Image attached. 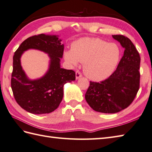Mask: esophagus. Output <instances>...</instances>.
I'll use <instances>...</instances> for the list:
<instances>
[{"mask_svg":"<svg viewBox=\"0 0 152 152\" xmlns=\"http://www.w3.org/2000/svg\"><path fill=\"white\" fill-rule=\"evenodd\" d=\"M75 75H76V79H78L80 78V77H82V74L80 73V72H79V71H77V72H76Z\"/></svg>","mask_w":152,"mask_h":152,"instance_id":"esophagus-1","label":"esophagus"}]
</instances>
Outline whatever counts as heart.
I'll return each mask as SVG.
<instances>
[{
  "label": "heart",
  "mask_w": 152,
  "mask_h": 152,
  "mask_svg": "<svg viewBox=\"0 0 152 152\" xmlns=\"http://www.w3.org/2000/svg\"><path fill=\"white\" fill-rule=\"evenodd\" d=\"M119 46L98 38L80 39L74 42L71 50L65 52L64 57L70 65L76 66L84 63V72L94 80L106 79L115 69L120 58Z\"/></svg>",
  "instance_id": "obj_1"
}]
</instances>
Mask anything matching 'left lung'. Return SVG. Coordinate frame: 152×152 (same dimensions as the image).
Masks as SVG:
<instances>
[{"mask_svg": "<svg viewBox=\"0 0 152 152\" xmlns=\"http://www.w3.org/2000/svg\"><path fill=\"white\" fill-rule=\"evenodd\" d=\"M123 48L124 54L115 69L107 79L100 83L90 81L86 101L94 111L115 113L129 107L140 88V57L128 37L112 35Z\"/></svg>", "mask_w": 152, "mask_h": 152, "instance_id": "left-lung-1", "label": "left lung"}]
</instances>
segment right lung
Instances as JSON below:
<instances>
[{
  "mask_svg": "<svg viewBox=\"0 0 152 152\" xmlns=\"http://www.w3.org/2000/svg\"><path fill=\"white\" fill-rule=\"evenodd\" d=\"M56 35L45 34L34 35L21 43L13 56L11 87L15 101L28 112L33 114L49 113L57 109L62 100L64 85L75 80V72L60 67L64 45ZM37 49L49 54V69L42 78L31 81L22 69L20 58L24 51Z\"/></svg>",
  "mask_w": 152,
  "mask_h": 152,
  "instance_id": "add662e5",
  "label": "right lung"
}]
</instances>
